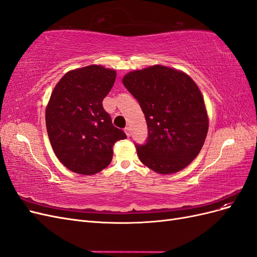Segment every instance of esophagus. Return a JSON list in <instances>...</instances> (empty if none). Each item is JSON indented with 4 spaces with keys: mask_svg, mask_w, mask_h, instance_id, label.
<instances>
[{
    "mask_svg": "<svg viewBox=\"0 0 257 257\" xmlns=\"http://www.w3.org/2000/svg\"><path fill=\"white\" fill-rule=\"evenodd\" d=\"M124 132H125V134H126V136H127V137H130V136H131V128H130L128 126H126L125 128H124Z\"/></svg>",
    "mask_w": 257,
    "mask_h": 257,
    "instance_id": "34e87169",
    "label": "esophagus"
}]
</instances>
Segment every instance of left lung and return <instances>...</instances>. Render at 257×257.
Wrapping results in <instances>:
<instances>
[{
    "label": "left lung",
    "instance_id": "left-lung-1",
    "mask_svg": "<svg viewBox=\"0 0 257 257\" xmlns=\"http://www.w3.org/2000/svg\"><path fill=\"white\" fill-rule=\"evenodd\" d=\"M122 82L146 116L149 137L136 149L143 164L161 175L190 165L209 127L204 96L195 81L179 69L152 65L127 73Z\"/></svg>",
    "mask_w": 257,
    "mask_h": 257
}]
</instances>
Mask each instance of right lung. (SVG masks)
I'll use <instances>...</instances> for the list:
<instances>
[{
	"mask_svg": "<svg viewBox=\"0 0 257 257\" xmlns=\"http://www.w3.org/2000/svg\"><path fill=\"white\" fill-rule=\"evenodd\" d=\"M116 72L92 64L67 72L54 87L46 107L52 149L71 172L91 176L110 164L114 144L126 135L112 125L103 99Z\"/></svg>",
	"mask_w": 257,
	"mask_h": 257,
	"instance_id": "right-lung-1",
	"label": "right lung"
}]
</instances>
